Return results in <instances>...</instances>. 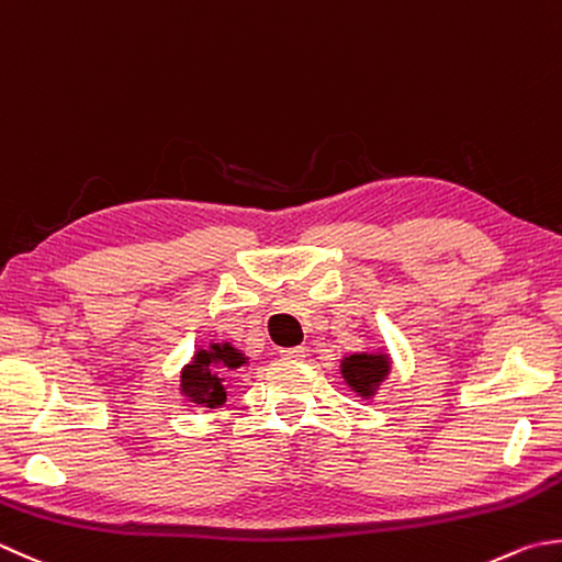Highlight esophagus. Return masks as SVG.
Segmentation results:
<instances>
[{"label": "esophagus", "instance_id": "1", "mask_svg": "<svg viewBox=\"0 0 562 562\" xmlns=\"http://www.w3.org/2000/svg\"><path fill=\"white\" fill-rule=\"evenodd\" d=\"M283 359H291V362H299V359L305 357V347H285L281 349Z\"/></svg>", "mask_w": 562, "mask_h": 562}]
</instances>
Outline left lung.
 <instances>
[{
	"label": "left lung",
	"instance_id": "obj_1",
	"mask_svg": "<svg viewBox=\"0 0 562 562\" xmlns=\"http://www.w3.org/2000/svg\"><path fill=\"white\" fill-rule=\"evenodd\" d=\"M389 355L386 352H355L340 362L345 384L357 391L359 396H374L381 381L389 376Z\"/></svg>",
	"mask_w": 562,
	"mask_h": 562
}]
</instances>
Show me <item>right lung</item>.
<instances>
[{"instance_id": "add662e5", "label": "right lung", "mask_w": 562, "mask_h": 562, "mask_svg": "<svg viewBox=\"0 0 562 562\" xmlns=\"http://www.w3.org/2000/svg\"><path fill=\"white\" fill-rule=\"evenodd\" d=\"M247 364V357L229 342H213L207 349H198L193 362L183 367L181 391L198 406L217 408L227 401V372Z\"/></svg>"}]
</instances>
